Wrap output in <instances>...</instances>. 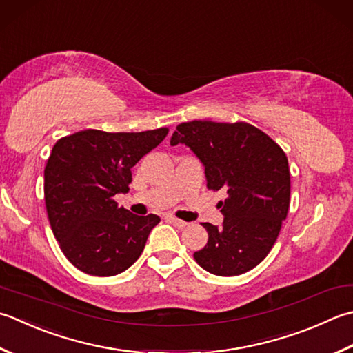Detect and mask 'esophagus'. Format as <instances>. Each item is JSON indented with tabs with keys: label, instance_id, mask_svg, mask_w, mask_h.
Wrapping results in <instances>:
<instances>
[{
	"label": "esophagus",
	"instance_id": "esophagus-1",
	"mask_svg": "<svg viewBox=\"0 0 353 353\" xmlns=\"http://www.w3.org/2000/svg\"><path fill=\"white\" fill-rule=\"evenodd\" d=\"M167 220L170 223H172L174 225L176 228H179V230H183V228H186V222H183V220H181V219H176V217H172V216H167Z\"/></svg>",
	"mask_w": 353,
	"mask_h": 353
}]
</instances>
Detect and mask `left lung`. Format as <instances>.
<instances>
[{"mask_svg": "<svg viewBox=\"0 0 353 353\" xmlns=\"http://www.w3.org/2000/svg\"><path fill=\"white\" fill-rule=\"evenodd\" d=\"M170 143L190 147L203 163L206 186L226 191L217 205L223 223L203 225L208 243L194 252V260L220 277L251 271L272 250L289 211L291 174L285 151L246 122H183Z\"/></svg>", "mask_w": 353, "mask_h": 353, "instance_id": "left-lung-1", "label": "left lung"}]
</instances>
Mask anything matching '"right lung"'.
<instances>
[{
	"instance_id": "1",
	"label": "right lung",
	"mask_w": 353,
	"mask_h": 353,
	"mask_svg": "<svg viewBox=\"0 0 353 353\" xmlns=\"http://www.w3.org/2000/svg\"><path fill=\"white\" fill-rule=\"evenodd\" d=\"M167 134L168 128L84 130L54 143L44 170L47 216L61 251L79 271L112 277L141 257L161 219L134 216L113 197L128 192L131 168Z\"/></svg>"
}]
</instances>
